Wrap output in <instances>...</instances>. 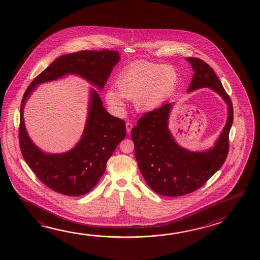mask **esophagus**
I'll return each instance as SVG.
<instances>
[{"label": "esophagus", "instance_id": "34e87169", "mask_svg": "<svg viewBox=\"0 0 260 260\" xmlns=\"http://www.w3.org/2000/svg\"><path fill=\"white\" fill-rule=\"evenodd\" d=\"M132 127H133V125H132L131 122H127V123H126V131H127V133H128V134H131Z\"/></svg>", "mask_w": 260, "mask_h": 260}]
</instances>
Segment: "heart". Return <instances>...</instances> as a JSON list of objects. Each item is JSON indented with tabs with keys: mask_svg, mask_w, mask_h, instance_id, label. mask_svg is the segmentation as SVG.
I'll use <instances>...</instances> for the list:
<instances>
[{
	"mask_svg": "<svg viewBox=\"0 0 260 260\" xmlns=\"http://www.w3.org/2000/svg\"><path fill=\"white\" fill-rule=\"evenodd\" d=\"M179 73L170 64L136 62L124 69L116 80L117 90L110 87L105 101L113 111H119L124 98L133 100L140 112H151L164 105L174 92Z\"/></svg>",
	"mask_w": 260,
	"mask_h": 260,
	"instance_id": "obj_1",
	"label": "heart"
}]
</instances>
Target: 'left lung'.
<instances>
[{"label":"left lung","instance_id":"1","mask_svg":"<svg viewBox=\"0 0 260 260\" xmlns=\"http://www.w3.org/2000/svg\"><path fill=\"white\" fill-rule=\"evenodd\" d=\"M194 75L187 92L209 88L226 104L225 126L211 148L201 151L185 149L176 141L170 128L175 103L148 112L132 129L135 157L145 181L159 195L183 196L206 183L225 162L229 153V134L233 123V107L229 95L209 64L199 58H186Z\"/></svg>","mask_w":260,"mask_h":260}]
</instances>
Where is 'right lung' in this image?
Masks as SVG:
<instances>
[{
  "label": "right lung",
  "instance_id": "right-lung-1",
  "mask_svg": "<svg viewBox=\"0 0 260 260\" xmlns=\"http://www.w3.org/2000/svg\"><path fill=\"white\" fill-rule=\"evenodd\" d=\"M119 59V52L109 50L60 56L26 89L20 109L21 154L39 179L52 190L66 196H81L90 191L103 177L108 159L126 136L125 121L111 115L103 106L98 91L90 88L81 140L66 152L49 153L36 146L27 132L23 118L27 101L40 84L68 75L81 77L102 90Z\"/></svg>",
  "mask_w": 260,
  "mask_h": 260
}]
</instances>
